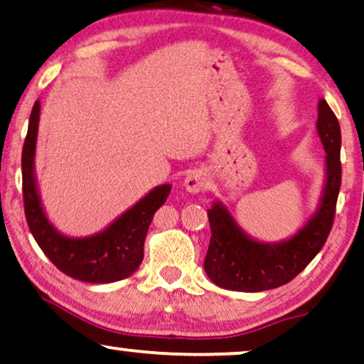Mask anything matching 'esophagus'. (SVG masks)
<instances>
[{"instance_id":"1","label":"esophagus","mask_w":364,"mask_h":364,"mask_svg":"<svg viewBox=\"0 0 364 364\" xmlns=\"http://www.w3.org/2000/svg\"><path fill=\"white\" fill-rule=\"evenodd\" d=\"M206 186H208V178L201 169H195V171H191L185 179L186 191L191 193V195H198V193L205 191Z\"/></svg>"}]
</instances>
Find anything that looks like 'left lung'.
Returning a JSON list of instances; mask_svg holds the SVG:
<instances>
[{
    "label": "left lung",
    "instance_id": "8db88e82",
    "mask_svg": "<svg viewBox=\"0 0 364 364\" xmlns=\"http://www.w3.org/2000/svg\"><path fill=\"white\" fill-rule=\"evenodd\" d=\"M316 132L326 151L323 191L316 211L293 236L276 243L251 238L220 200L213 201L205 271L216 287L243 293L279 288L301 273L326 243L341 186V129L324 100L318 105Z\"/></svg>",
    "mask_w": 364,
    "mask_h": 364
}]
</instances>
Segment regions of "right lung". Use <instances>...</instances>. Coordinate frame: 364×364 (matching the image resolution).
I'll return each mask as SVG.
<instances>
[{
  "instance_id": "right-lung-1",
  "label": "right lung",
  "mask_w": 364,
  "mask_h": 364,
  "mask_svg": "<svg viewBox=\"0 0 364 364\" xmlns=\"http://www.w3.org/2000/svg\"><path fill=\"white\" fill-rule=\"evenodd\" d=\"M40 101L31 109L21 154L24 215L33 238L63 273L86 283L105 284L132 276L141 264L144 238L154 213L164 205L171 185L154 186L105 230L90 236H68L46 216L35 173Z\"/></svg>"
}]
</instances>
